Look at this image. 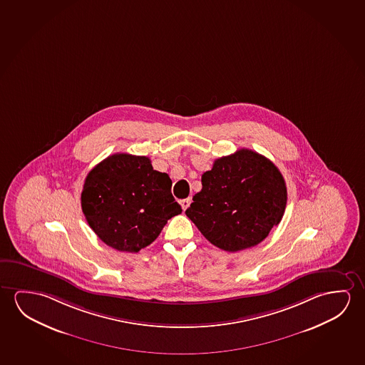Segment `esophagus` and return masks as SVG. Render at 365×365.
I'll list each match as a JSON object with an SVG mask.
<instances>
[{"mask_svg":"<svg viewBox=\"0 0 365 365\" xmlns=\"http://www.w3.org/2000/svg\"><path fill=\"white\" fill-rule=\"evenodd\" d=\"M191 198L188 197V198H185V200H180V206H182V208H183V211H185L187 208H188V206L191 205Z\"/></svg>","mask_w":365,"mask_h":365,"instance_id":"esophagus-1","label":"esophagus"}]
</instances>
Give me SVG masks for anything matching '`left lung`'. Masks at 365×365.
Listing matches in <instances>:
<instances>
[{"instance_id":"1","label":"left lung","mask_w":365,"mask_h":365,"mask_svg":"<svg viewBox=\"0 0 365 365\" xmlns=\"http://www.w3.org/2000/svg\"><path fill=\"white\" fill-rule=\"evenodd\" d=\"M287 187L269 159L249 149L219 158L202 174V190L185 215L225 252L255 247L281 222Z\"/></svg>"}]
</instances>
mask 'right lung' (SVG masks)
Wrapping results in <instances>:
<instances>
[{"mask_svg":"<svg viewBox=\"0 0 365 365\" xmlns=\"http://www.w3.org/2000/svg\"><path fill=\"white\" fill-rule=\"evenodd\" d=\"M167 173L148 157L118 153L91 170L81 195L91 229L118 252H138L157 239L169 219L182 212Z\"/></svg>","mask_w":365,"mask_h":365,"instance_id":"add662e5","label":"right lung"}]
</instances>
